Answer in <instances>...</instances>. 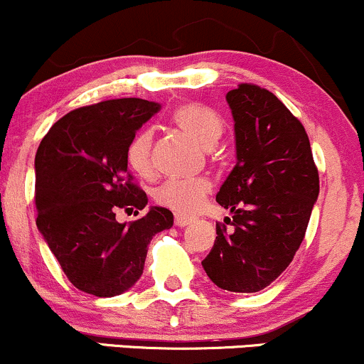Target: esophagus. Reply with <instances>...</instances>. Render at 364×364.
Here are the masks:
<instances>
[{"label":"esophagus","mask_w":364,"mask_h":364,"mask_svg":"<svg viewBox=\"0 0 364 364\" xmlns=\"http://www.w3.org/2000/svg\"><path fill=\"white\" fill-rule=\"evenodd\" d=\"M191 220H193V219H191V217H186V215H179L178 214L176 217H174V224H176L178 228H186V225L190 224Z\"/></svg>","instance_id":"esophagus-1"}]
</instances>
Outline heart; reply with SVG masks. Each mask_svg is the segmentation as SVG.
Listing matches in <instances>:
<instances>
[{"label": "heart", "instance_id": "1", "mask_svg": "<svg viewBox=\"0 0 364 364\" xmlns=\"http://www.w3.org/2000/svg\"><path fill=\"white\" fill-rule=\"evenodd\" d=\"M173 123L205 149L214 147L224 132L219 114L200 104H183L173 112ZM152 132L141 128L133 135L127 149L129 168L139 176L149 178L154 173ZM210 191V183L203 178L169 179L156 190V202L178 214H193Z\"/></svg>", "mask_w": 364, "mask_h": 364}]
</instances>
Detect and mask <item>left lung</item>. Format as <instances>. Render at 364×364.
Listing matches in <instances>:
<instances>
[{
  "label": "left lung",
  "mask_w": 364,
  "mask_h": 364,
  "mask_svg": "<svg viewBox=\"0 0 364 364\" xmlns=\"http://www.w3.org/2000/svg\"><path fill=\"white\" fill-rule=\"evenodd\" d=\"M235 119L236 166L215 200L232 225H215L202 262L217 287L258 292L281 275L303 243L318 198V169L304 127L272 92L241 83L225 95Z\"/></svg>",
  "instance_id": "obj_1"
}]
</instances>
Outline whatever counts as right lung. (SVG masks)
Returning <instances> with one entry per match:
<instances>
[{"instance_id":"obj_1","label":"right lung","mask_w":364,"mask_h":364,"mask_svg":"<svg viewBox=\"0 0 364 364\" xmlns=\"http://www.w3.org/2000/svg\"><path fill=\"white\" fill-rule=\"evenodd\" d=\"M161 104L112 99L78 107L53 124L36 154L37 229L77 289L111 298L135 286L152 236L173 228V212L150 207L139 220L118 210L149 198L128 171L127 149Z\"/></svg>"}]
</instances>
